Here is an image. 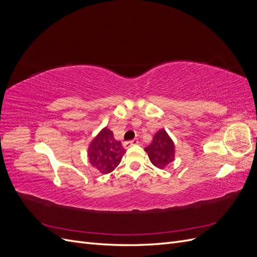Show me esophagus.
Masks as SVG:
<instances>
[{"label": "esophagus", "mask_w": 257, "mask_h": 257, "mask_svg": "<svg viewBox=\"0 0 257 257\" xmlns=\"http://www.w3.org/2000/svg\"><path fill=\"white\" fill-rule=\"evenodd\" d=\"M138 144V141L137 139H134V141H130V142H125L123 144V147L125 148V149H127V148H130V147H132V146H134V145H137Z\"/></svg>", "instance_id": "1"}]
</instances>
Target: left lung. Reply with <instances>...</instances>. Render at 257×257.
I'll use <instances>...</instances> for the list:
<instances>
[{"label": "left lung", "instance_id": "8db88e82", "mask_svg": "<svg viewBox=\"0 0 257 257\" xmlns=\"http://www.w3.org/2000/svg\"><path fill=\"white\" fill-rule=\"evenodd\" d=\"M145 151L152 164L160 169H164L176 157L174 141L164 128L155 133L152 143L145 148Z\"/></svg>", "mask_w": 257, "mask_h": 257}]
</instances>
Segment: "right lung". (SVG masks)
<instances>
[{"label": "right lung", "mask_w": 257, "mask_h": 257, "mask_svg": "<svg viewBox=\"0 0 257 257\" xmlns=\"http://www.w3.org/2000/svg\"><path fill=\"white\" fill-rule=\"evenodd\" d=\"M125 152L121 142L113 137L112 131L105 126L89 144L88 160L100 174L107 175L120 164Z\"/></svg>", "instance_id": "add662e5"}]
</instances>
